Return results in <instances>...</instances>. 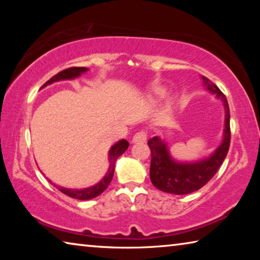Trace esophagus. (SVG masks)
Instances as JSON below:
<instances>
[{
  "label": "esophagus",
  "mask_w": 260,
  "mask_h": 260,
  "mask_svg": "<svg viewBox=\"0 0 260 260\" xmlns=\"http://www.w3.org/2000/svg\"><path fill=\"white\" fill-rule=\"evenodd\" d=\"M147 141V134L144 133V132H139V133H136L133 139H132V142L133 143H144Z\"/></svg>",
  "instance_id": "obj_1"
}]
</instances>
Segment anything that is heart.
<instances>
[{
	"label": "heart",
	"instance_id": "b5f03b06",
	"mask_svg": "<svg viewBox=\"0 0 260 260\" xmlns=\"http://www.w3.org/2000/svg\"><path fill=\"white\" fill-rule=\"evenodd\" d=\"M156 95L158 96V98H159V96L161 95V94H160V91H156Z\"/></svg>",
	"mask_w": 260,
	"mask_h": 260
}]
</instances>
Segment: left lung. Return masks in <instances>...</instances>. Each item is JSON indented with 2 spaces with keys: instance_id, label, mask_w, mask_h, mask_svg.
Here are the masks:
<instances>
[{
  "instance_id": "8db88e82",
  "label": "left lung",
  "mask_w": 260,
  "mask_h": 260,
  "mask_svg": "<svg viewBox=\"0 0 260 260\" xmlns=\"http://www.w3.org/2000/svg\"><path fill=\"white\" fill-rule=\"evenodd\" d=\"M202 80L206 89L221 101L225 109V128L222 133V141L209 157L196 161H178L171 156L167 143L159 136H153L149 140L148 146L151 150L150 180L153 186L164 192L187 195L199 190L214 177L220 165L225 160L230 149L231 116L226 96L208 78L202 77Z\"/></svg>"
}]
</instances>
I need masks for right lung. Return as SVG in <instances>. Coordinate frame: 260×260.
<instances>
[{"label":"right lung","instance_id":"1","mask_svg":"<svg viewBox=\"0 0 260 260\" xmlns=\"http://www.w3.org/2000/svg\"><path fill=\"white\" fill-rule=\"evenodd\" d=\"M87 71H88L87 68H70L67 70H63V71L57 73L56 76L49 79V80H48L41 88H45L48 85H51V83L60 81V80H71V79H76L78 77H80L82 73H85ZM128 146H129V143L127 142L126 140H120V141H118L117 143L113 144L111 149L109 150L110 165H109L108 172L104 175L103 179L101 180L100 182L94 184V186L83 188V189H69V188H64L60 186H56V184L52 183L50 180L49 181L51 182V184H54V186L58 189L59 191H61L63 193H65V195H68L70 197H72V199L86 201V200L94 199V197H98L105 190V189L108 188L110 182H111V180L113 178V173H114V164H116V160L118 159V157L121 156L122 153L127 150Z\"/></svg>","mask_w":260,"mask_h":260}]
</instances>
